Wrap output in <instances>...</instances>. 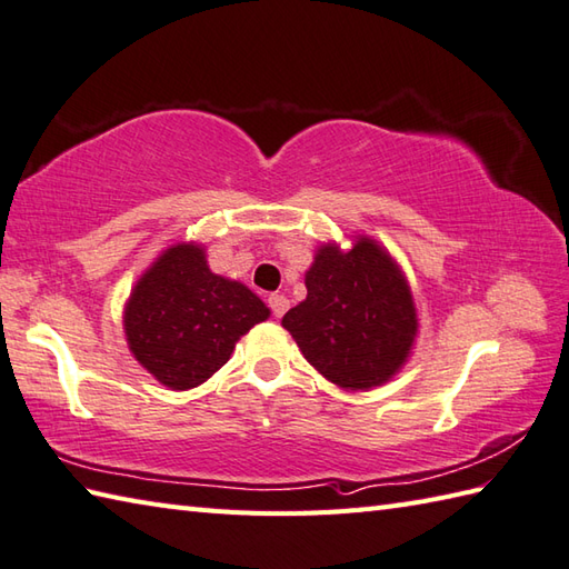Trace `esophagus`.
Instances as JSON below:
<instances>
[{"label":"esophagus","instance_id":"34e87169","mask_svg":"<svg viewBox=\"0 0 569 569\" xmlns=\"http://www.w3.org/2000/svg\"><path fill=\"white\" fill-rule=\"evenodd\" d=\"M269 306H271V310H273V316H276V318H281L283 312L288 310V306H291V303H288V298H286V296H281V293H273V296H269Z\"/></svg>","mask_w":569,"mask_h":569}]
</instances>
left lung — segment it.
Here are the masks:
<instances>
[{
  "label": "left lung",
  "mask_w": 569,
  "mask_h": 569,
  "mask_svg": "<svg viewBox=\"0 0 569 569\" xmlns=\"http://www.w3.org/2000/svg\"><path fill=\"white\" fill-rule=\"evenodd\" d=\"M306 288L281 325L310 365L345 391L391 381L418 335L413 296L391 253L369 237H357L349 251L322 244Z\"/></svg>",
  "instance_id": "8db88e82"
}]
</instances>
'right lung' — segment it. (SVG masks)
I'll return each mask as SVG.
<instances>
[{"label":"right lung","mask_w":569,"mask_h":569,"mask_svg":"<svg viewBox=\"0 0 569 569\" xmlns=\"http://www.w3.org/2000/svg\"><path fill=\"white\" fill-rule=\"evenodd\" d=\"M269 316L257 293L212 273L204 249L183 241L168 247L131 288L124 335L153 379L188 391L222 369L239 337Z\"/></svg>","instance_id":"1"}]
</instances>
